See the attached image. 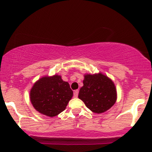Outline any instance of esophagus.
Instances as JSON below:
<instances>
[{
    "mask_svg": "<svg viewBox=\"0 0 152 152\" xmlns=\"http://www.w3.org/2000/svg\"><path fill=\"white\" fill-rule=\"evenodd\" d=\"M78 95V90H76L74 93V98H77Z\"/></svg>",
    "mask_w": 152,
    "mask_h": 152,
    "instance_id": "1",
    "label": "esophagus"
}]
</instances>
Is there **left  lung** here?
<instances>
[{
	"instance_id": "8db88e82",
	"label": "left lung",
	"mask_w": 152,
	"mask_h": 152,
	"mask_svg": "<svg viewBox=\"0 0 152 152\" xmlns=\"http://www.w3.org/2000/svg\"><path fill=\"white\" fill-rule=\"evenodd\" d=\"M83 86L80 88L78 98L88 109L101 114L109 109L116 101V91L110 78L102 74L84 76Z\"/></svg>"
}]
</instances>
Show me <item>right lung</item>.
<instances>
[{"label": "right lung", "mask_w": 152, "mask_h": 152, "mask_svg": "<svg viewBox=\"0 0 152 152\" xmlns=\"http://www.w3.org/2000/svg\"><path fill=\"white\" fill-rule=\"evenodd\" d=\"M73 96L69 83L58 75L45 76L36 81L30 93L31 102L38 112L46 116H56L65 110Z\"/></svg>", "instance_id": "right-lung-1"}]
</instances>
